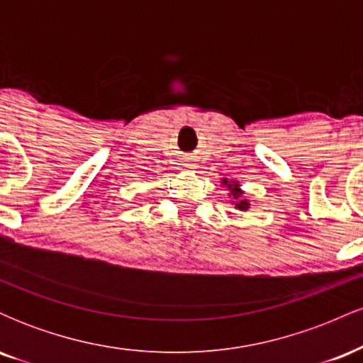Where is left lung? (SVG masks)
<instances>
[{
	"label": "left lung",
	"instance_id": "left-lung-1",
	"mask_svg": "<svg viewBox=\"0 0 363 363\" xmlns=\"http://www.w3.org/2000/svg\"><path fill=\"white\" fill-rule=\"evenodd\" d=\"M223 184L228 186V191H230V194H228V196H232V198H234L237 201L235 208H239L240 211L247 210L249 201H247V199H244V193H242V189L239 187V184H237V182H228L227 179H223Z\"/></svg>",
	"mask_w": 363,
	"mask_h": 363
}]
</instances>
